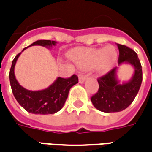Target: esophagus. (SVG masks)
<instances>
[{
    "instance_id": "34e87169",
    "label": "esophagus",
    "mask_w": 152,
    "mask_h": 152,
    "mask_svg": "<svg viewBox=\"0 0 152 152\" xmlns=\"http://www.w3.org/2000/svg\"><path fill=\"white\" fill-rule=\"evenodd\" d=\"M88 75H85V74H80L79 75V81H80V83H83L86 79L88 78Z\"/></svg>"
}]
</instances>
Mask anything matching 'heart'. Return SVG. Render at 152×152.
<instances>
[{
    "instance_id": "1",
    "label": "heart",
    "mask_w": 152,
    "mask_h": 152,
    "mask_svg": "<svg viewBox=\"0 0 152 152\" xmlns=\"http://www.w3.org/2000/svg\"><path fill=\"white\" fill-rule=\"evenodd\" d=\"M118 57V53L113 46L104 48H80L72 52V58L82 69H91L96 67L99 72L103 73L112 68Z\"/></svg>"
}]
</instances>
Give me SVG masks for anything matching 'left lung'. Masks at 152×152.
<instances>
[{
	"mask_svg": "<svg viewBox=\"0 0 152 152\" xmlns=\"http://www.w3.org/2000/svg\"><path fill=\"white\" fill-rule=\"evenodd\" d=\"M118 64L128 62L135 68L133 77L129 83L119 84L116 79L117 67L98 78L99 90L91 96L95 108L105 113L120 112L132 103L139 91L142 80V67L137 53L124 45L118 44Z\"/></svg>",
	"mask_w": 152,
	"mask_h": 152,
	"instance_id": "1",
	"label": "left lung"
}]
</instances>
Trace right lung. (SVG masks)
I'll return each instance as SVG.
<instances>
[{
    "label": "right lung",
    "mask_w": 152,
    "mask_h": 152,
    "mask_svg": "<svg viewBox=\"0 0 152 152\" xmlns=\"http://www.w3.org/2000/svg\"><path fill=\"white\" fill-rule=\"evenodd\" d=\"M56 42L50 40H39L29 46L35 45L52 46ZM26 48L23 49V50ZM20 55V53L15 56L9 72L11 88L15 99L23 108L29 113L34 114H53L58 112L64 106L70 88L78 83V76L74 74L69 78L58 77L57 80L47 89L38 91H28L19 84L14 74L15 62Z\"/></svg>",
    "instance_id": "add662e5"
}]
</instances>
